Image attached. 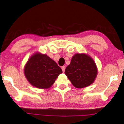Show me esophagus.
Segmentation results:
<instances>
[{
	"label": "esophagus",
	"mask_w": 124,
	"mask_h": 124,
	"mask_svg": "<svg viewBox=\"0 0 124 124\" xmlns=\"http://www.w3.org/2000/svg\"><path fill=\"white\" fill-rule=\"evenodd\" d=\"M62 72H65V66H63V67H62Z\"/></svg>",
	"instance_id": "34e87169"
}]
</instances>
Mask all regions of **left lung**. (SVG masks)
<instances>
[{"mask_svg": "<svg viewBox=\"0 0 124 124\" xmlns=\"http://www.w3.org/2000/svg\"><path fill=\"white\" fill-rule=\"evenodd\" d=\"M65 74L76 88L87 87L93 84L98 74L95 62L89 55L76 54L72 57Z\"/></svg>", "mask_w": 124, "mask_h": 124, "instance_id": "8db88e82", "label": "left lung"}]
</instances>
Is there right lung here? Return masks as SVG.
Masks as SVG:
<instances>
[{
	"mask_svg": "<svg viewBox=\"0 0 124 124\" xmlns=\"http://www.w3.org/2000/svg\"><path fill=\"white\" fill-rule=\"evenodd\" d=\"M56 62L46 54L36 52L30 57L24 68L28 82L38 89H48L62 73Z\"/></svg>",
	"mask_w": 124,
	"mask_h": 124,
	"instance_id": "add662e5",
	"label": "right lung"
}]
</instances>
